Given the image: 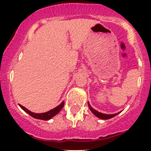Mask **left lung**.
<instances>
[{"label": "left lung", "instance_id": "1", "mask_svg": "<svg viewBox=\"0 0 151 151\" xmlns=\"http://www.w3.org/2000/svg\"><path fill=\"white\" fill-rule=\"evenodd\" d=\"M88 106L89 108H90L91 111L94 113L96 116H97L100 119H109L113 118V117H114L115 116H116L117 114H118V113H116V114H104V113H100V112L97 111L96 110H94V109H93V108L91 107V106L90 105V104H89V102L88 103Z\"/></svg>", "mask_w": 151, "mask_h": 151}]
</instances>
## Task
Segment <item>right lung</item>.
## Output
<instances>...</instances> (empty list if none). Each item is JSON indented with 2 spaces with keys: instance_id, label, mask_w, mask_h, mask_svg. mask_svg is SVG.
<instances>
[{
  "instance_id": "obj_1",
  "label": "right lung",
  "mask_w": 151,
  "mask_h": 151,
  "mask_svg": "<svg viewBox=\"0 0 151 151\" xmlns=\"http://www.w3.org/2000/svg\"><path fill=\"white\" fill-rule=\"evenodd\" d=\"M63 106H64V102H62L59 106H56L55 108H54L53 110H50V111L46 112V113H32V112H31L30 110H27L26 107H24L23 106L19 104V106L22 108V110L26 112V113H27L28 114H29L31 116H32L33 118L38 119H42V120H48V119H51L52 117H54V116L57 115V113L60 111L61 109L63 107Z\"/></svg>"
}]
</instances>
